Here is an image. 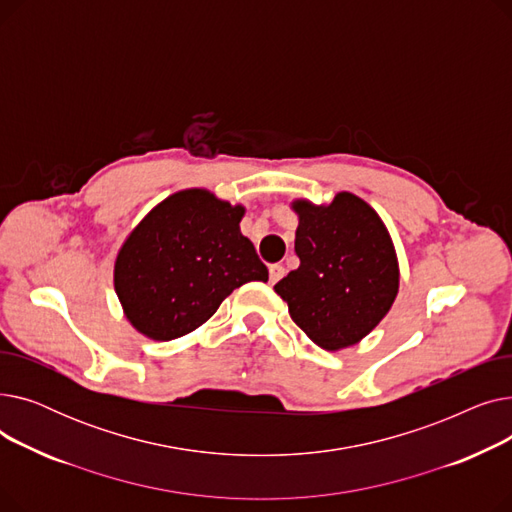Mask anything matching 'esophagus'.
<instances>
[{
	"mask_svg": "<svg viewBox=\"0 0 512 512\" xmlns=\"http://www.w3.org/2000/svg\"><path fill=\"white\" fill-rule=\"evenodd\" d=\"M282 276H284V265H280V263H272V265H270V282H272V284H276Z\"/></svg>",
	"mask_w": 512,
	"mask_h": 512,
	"instance_id": "esophagus-1",
	"label": "esophagus"
}]
</instances>
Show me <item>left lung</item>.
Masks as SVG:
<instances>
[{
  "mask_svg": "<svg viewBox=\"0 0 512 512\" xmlns=\"http://www.w3.org/2000/svg\"><path fill=\"white\" fill-rule=\"evenodd\" d=\"M299 213L301 265L274 290L288 313L326 351L357 344L380 324L398 292V261L390 234L363 199L338 193L330 205L292 203Z\"/></svg>",
  "mask_w": 512,
  "mask_h": 512,
  "instance_id": "8db88e82",
  "label": "left lung"
}]
</instances>
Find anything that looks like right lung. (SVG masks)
Instances as JSON below:
<instances>
[{"label": "right lung", "instance_id": "add662e5", "mask_svg": "<svg viewBox=\"0 0 512 512\" xmlns=\"http://www.w3.org/2000/svg\"><path fill=\"white\" fill-rule=\"evenodd\" d=\"M245 209L201 188L161 201L118 253L114 286L130 324L153 340L193 332L247 282H267L253 242L240 234Z\"/></svg>", "mask_w": 512, "mask_h": 512}]
</instances>
